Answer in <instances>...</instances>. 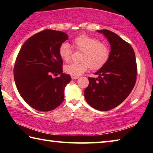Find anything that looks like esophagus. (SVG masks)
I'll list each match as a JSON object with an SVG mask.
<instances>
[{
    "instance_id": "obj_1",
    "label": "esophagus",
    "mask_w": 153,
    "mask_h": 153,
    "mask_svg": "<svg viewBox=\"0 0 153 153\" xmlns=\"http://www.w3.org/2000/svg\"><path fill=\"white\" fill-rule=\"evenodd\" d=\"M71 79H77L79 77L78 76H71Z\"/></svg>"
}]
</instances>
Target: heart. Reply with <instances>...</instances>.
I'll list each match as a JSON object with an SVG mask.
<instances>
[{"instance_id":"obj_1","label":"heart","mask_w":153,"mask_h":153,"mask_svg":"<svg viewBox=\"0 0 153 153\" xmlns=\"http://www.w3.org/2000/svg\"><path fill=\"white\" fill-rule=\"evenodd\" d=\"M73 46L77 51L82 52L79 61L81 63L66 65L64 71L71 76H79L90 68L97 70L104 65L109 57V48L105 44L100 43L97 38L87 35H81L75 38ZM59 54L64 61H69L71 56V49L68 43L64 42L60 46Z\"/></svg>"}]
</instances>
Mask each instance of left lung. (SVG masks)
Listing matches in <instances>:
<instances>
[{
    "instance_id": "1",
    "label": "left lung",
    "mask_w": 153,
    "mask_h": 153,
    "mask_svg": "<svg viewBox=\"0 0 153 153\" xmlns=\"http://www.w3.org/2000/svg\"><path fill=\"white\" fill-rule=\"evenodd\" d=\"M97 32L110 44L109 57L94 74L97 78L88 77L89 84L84 97L92 108L106 111L117 107L130 94L136 84L137 66L135 53L129 43L109 30Z\"/></svg>"
}]
</instances>
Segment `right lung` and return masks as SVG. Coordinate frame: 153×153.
<instances>
[{
    "mask_svg": "<svg viewBox=\"0 0 153 153\" xmlns=\"http://www.w3.org/2000/svg\"><path fill=\"white\" fill-rule=\"evenodd\" d=\"M68 40L61 31L45 30L25 41L14 67V78L18 92L30 107L40 111L55 109L63 102L64 90L71 80L63 73L60 46ZM52 74H59L53 79Z\"/></svg>",
    "mask_w": 153,
    "mask_h": 153,
    "instance_id": "obj_1",
    "label": "right lung"
}]
</instances>
